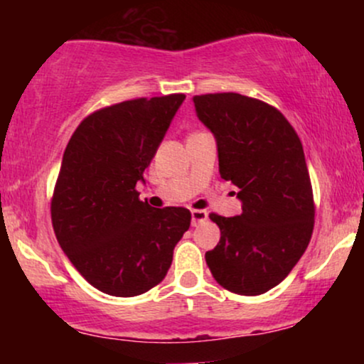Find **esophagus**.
Segmentation results:
<instances>
[{
  "instance_id": "1",
  "label": "esophagus",
  "mask_w": 364,
  "mask_h": 364,
  "mask_svg": "<svg viewBox=\"0 0 364 364\" xmlns=\"http://www.w3.org/2000/svg\"><path fill=\"white\" fill-rule=\"evenodd\" d=\"M208 219L207 210H191V225H198Z\"/></svg>"
}]
</instances>
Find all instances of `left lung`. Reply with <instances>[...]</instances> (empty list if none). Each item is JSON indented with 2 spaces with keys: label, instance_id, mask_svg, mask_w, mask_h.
Returning <instances> with one entry per match:
<instances>
[{
  "label": "left lung",
  "instance_id": "left-lung-1",
  "mask_svg": "<svg viewBox=\"0 0 364 364\" xmlns=\"http://www.w3.org/2000/svg\"><path fill=\"white\" fill-rule=\"evenodd\" d=\"M214 133L219 173L240 188L243 212H212L220 240L205 253L224 289L258 296L281 284L311 240L315 202L301 140L277 107L235 92L193 97Z\"/></svg>",
  "mask_w": 364,
  "mask_h": 364
}]
</instances>
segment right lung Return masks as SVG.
<instances>
[{
  "label": "right lung",
  "instance_id": "1",
  "mask_svg": "<svg viewBox=\"0 0 364 364\" xmlns=\"http://www.w3.org/2000/svg\"><path fill=\"white\" fill-rule=\"evenodd\" d=\"M185 97H139L90 112L63 154L54 235L82 277L106 294L132 298L162 282L190 228L188 208H154L136 191Z\"/></svg>",
  "mask_w": 364,
  "mask_h": 364
}]
</instances>
